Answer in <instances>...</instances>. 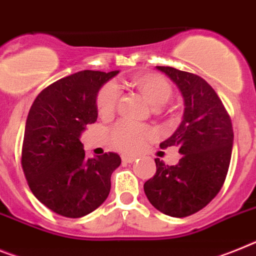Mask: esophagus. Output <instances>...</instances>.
I'll list each match as a JSON object with an SVG mask.
<instances>
[{
	"mask_svg": "<svg viewBox=\"0 0 256 256\" xmlns=\"http://www.w3.org/2000/svg\"><path fill=\"white\" fill-rule=\"evenodd\" d=\"M122 162H123V163H133V162H134V158H133V156H128V155H123V156H122Z\"/></svg>",
	"mask_w": 256,
	"mask_h": 256,
	"instance_id": "34e87169",
	"label": "esophagus"
}]
</instances>
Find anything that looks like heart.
<instances>
[{"label":"heart","mask_w":256,"mask_h":256,"mask_svg":"<svg viewBox=\"0 0 256 256\" xmlns=\"http://www.w3.org/2000/svg\"><path fill=\"white\" fill-rule=\"evenodd\" d=\"M130 85L142 96L150 106L154 107L156 114L164 111L163 104L171 98L172 86L163 76L156 74H140L130 80ZM119 92L112 84L104 85L96 98L97 111L100 116L110 118L118 107ZM110 142L115 149L123 152H136L154 138L155 132L149 126H138L130 122H119L110 130Z\"/></svg>","instance_id":"heart-1"}]
</instances>
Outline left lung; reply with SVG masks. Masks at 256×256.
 I'll return each mask as SVG.
<instances>
[{
    "instance_id": "8db88e82",
    "label": "left lung",
    "mask_w": 256,
    "mask_h": 256,
    "mask_svg": "<svg viewBox=\"0 0 256 256\" xmlns=\"http://www.w3.org/2000/svg\"><path fill=\"white\" fill-rule=\"evenodd\" d=\"M180 89L182 122L162 149L178 146L181 159L167 166L155 159L154 178L144 184L148 200L160 212L185 218L206 207L222 189L233 148V128L219 96L200 76L156 66Z\"/></svg>"
}]
</instances>
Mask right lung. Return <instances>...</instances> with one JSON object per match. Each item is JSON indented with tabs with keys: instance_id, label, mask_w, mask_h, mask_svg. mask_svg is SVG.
Masks as SVG:
<instances>
[{
	"instance_id": "right-lung-1",
	"label": "right lung",
	"mask_w": 256,
	"mask_h": 256,
	"mask_svg": "<svg viewBox=\"0 0 256 256\" xmlns=\"http://www.w3.org/2000/svg\"><path fill=\"white\" fill-rule=\"evenodd\" d=\"M119 71L76 72L37 96L28 112L22 168L37 200L53 212L82 218L101 206L120 166L116 152L85 156L80 134L97 122L98 90Z\"/></svg>"
}]
</instances>
